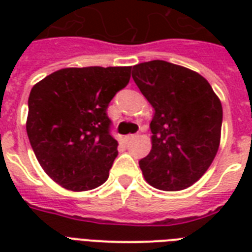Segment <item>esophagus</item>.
<instances>
[{
  "label": "esophagus",
  "mask_w": 252,
  "mask_h": 252,
  "mask_svg": "<svg viewBox=\"0 0 252 252\" xmlns=\"http://www.w3.org/2000/svg\"><path fill=\"white\" fill-rule=\"evenodd\" d=\"M136 138H137V134H129V136H128V140H129V141H133Z\"/></svg>",
  "instance_id": "esophagus-1"
}]
</instances>
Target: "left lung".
Masks as SVG:
<instances>
[{
  "label": "left lung",
  "instance_id": "obj_1",
  "mask_svg": "<svg viewBox=\"0 0 252 252\" xmlns=\"http://www.w3.org/2000/svg\"><path fill=\"white\" fill-rule=\"evenodd\" d=\"M132 77L154 108L152 150L138 162L150 186L180 191L205 174L220 146L222 106L199 73L163 60L133 66Z\"/></svg>",
  "mask_w": 252,
  "mask_h": 252
}]
</instances>
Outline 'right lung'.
<instances>
[{"label":"right lung","instance_id":"obj_1","mask_svg":"<svg viewBox=\"0 0 252 252\" xmlns=\"http://www.w3.org/2000/svg\"><path fill=\"white\" fill-rule=\"evenodd\" d=\"M132 66L65 68L31 89L26 129L47 175L69 191L108 179L118 156L107 107L128 85Z\"/></svg>","mask_w":252,"mask_h":252}]
</instances>
